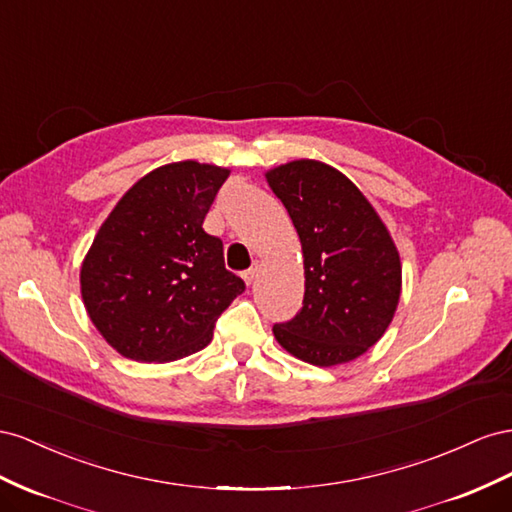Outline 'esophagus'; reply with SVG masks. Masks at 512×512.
I'll use <instances>...</instances> for the list:
<instances>
[{"label": "esophagus", "instance_id": "obj_1", "mask_svg": "<svg viewBox=\"0 0 512 512\" xmlns=\"http://www.w3.org/2000/svg\"><path fill=\"white\" fill-rule=\"evenodd\" d=\"M257 272H259V261H255V264L244 272V281H246L248 285H251V283L257 279Z\"/></svg>", "mask_w": 512, "mask_h": 512}]
</instances>
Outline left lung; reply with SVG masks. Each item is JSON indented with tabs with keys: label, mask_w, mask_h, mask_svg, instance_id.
<instances>
[{
	"label": "left lung",
	"mask_w": 512,
	"mask_h": 512,
	"mask_svg": "<svg viewBox=\"0 0 512 512\" xmlns=\"http://www.w3.org/2000/svg\"><path fill=\"white\" fill-rule=\"evenodd\" d=\"M291 216L304 257L302 309L274 324L276 341L315 367L362 356L384 337L401 296V259L358 186L319 160L266 173Z\"/></svg>",
	"instance_id": "obj_1"
}]
</instances>
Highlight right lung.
Instances as JSON below:
<instances>
[{
  "label": "right lung",
  "instance_id": "1",
  "mask_svg": "<svg viewBox=\"0 0 512 512\" xmlns=\"http://www.w3.org/2000/svg\"><path fill=\"white\" fill-rule=\"evenodd\" d=\"M229 169L163 165L128 188L81 266L92 324L124 358L171 362L212 341L216 319L244 291L223 242L203 231Z\"/></svg>",
  "mask_w": 512,
  "mask_h": 512
}]
</instances>
